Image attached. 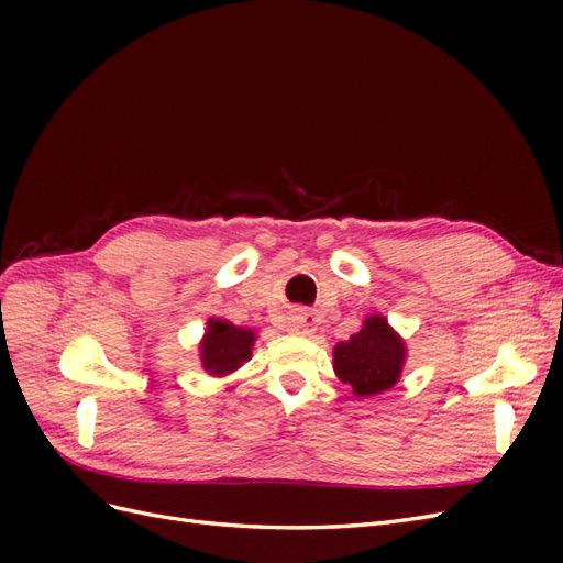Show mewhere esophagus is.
<instances>
[{"mask_svg":"<svg viewBox=\"0 0 563 563\" xmlns=\"http://www.w3.org/2000/svg\"><path fill=\"white\" fill-rule=\"evenodd\" d=\"M317 321L319 319L312 312L296 310V312H291V317H288V329H291L294 333L305 335V333H312L317 329Z\"/></svg>","mask_w":563,"mask_h":563,"instance_id":"obj_1","label":"esophagus"}]
</instances>
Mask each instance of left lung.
<instances>
[{"mask_svg":"<svg viewBox=\"0 0 563 563\" xmlns=\"http://www.w3.org/2000/svg\"><path fill=\"white\" fill-rule=\"evenodd\" d=\"M404 364L401 338L389 329L387 319L373 314L360 333L350 335L333 350L338 378L352 387L354 395H380L399 380Z\"/></svg>","mask_w":563,"mask_h":563,"instance_id":"1","label":"left lung"}]
</instances>
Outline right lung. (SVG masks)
Returning a JSON list of instances; mask_svg holds the SVG:
<instances>
[{
	"label": "right lung",
	"instance_id": "right-lung-1",
	"mask_svg": "<svg viewBox=\"0 0 563 563\" xmlns=\"http://www.w3.org/2000/svg\"><path fill=\"white\" fill-rule=\"evenodd\" d=\"M253 340V331L234 327L230 321L211 319L201 345L203 368L213 373V376H225V373L240 368L251 356Z\"/></svg>",
	"mask_w": 563,
	"mask_h": 563
}]
</instances>
